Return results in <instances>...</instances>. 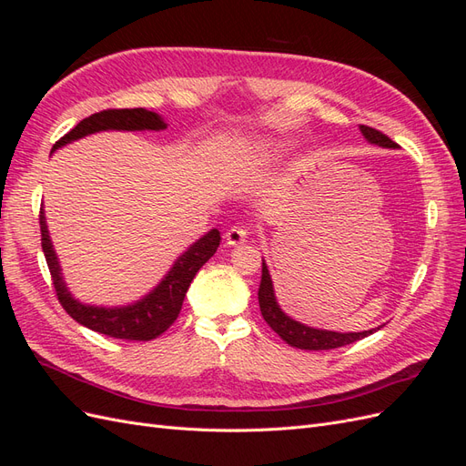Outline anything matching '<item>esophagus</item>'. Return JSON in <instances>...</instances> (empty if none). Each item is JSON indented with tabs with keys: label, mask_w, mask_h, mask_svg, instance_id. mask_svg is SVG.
<instances>
[{
	"label": "esophagus",
	"mask_w": 466,
	"mask_h": 466,
	"mask_svg": "<svg viewBox=\"0 0 466 466\" xmlns=\"http://www.w3.org/2000/svg\"><path fill=\"white\" fill-rule=\"evenodd\" d=\"M248 237V231L245 228H241V225H233V228L225 233V243L228 245H241L247 241Z\"/></svg>",
	"instance_id": "1"
}]
</instances>
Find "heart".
Returning <instances> with one entry per match:
<instances>
[{"mask_svg": "<svg viewBox=\"0 0 466 466\" xmlns=\"http://www.w3.org/2000/svg\"><path fill=\"white\" fill-rule=\"evenodd\" d=\"M278 153V147L272 144H248L237 147L233 153V159L237 165H250V163H258L264 161L272 155Z\"/></svg>", "mask_w": 466, "mask_h": 466, "instance_id": "obj_1", "label": "heart"}]
</instances>
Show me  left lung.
<instances>
[{
	"label": "left lung",
	"instance_id": "1",
	"mask_svg": "<svg viewBox=\"0 0 466 466\" xmlns=\"http://www.w3.org/2000/svg\"><path fill=\"white\" fill-rule=\"evenodd\" d=\"M361 134L370 139L371 144L383 146V147H397V142H392L389 136L383 132H379L371 126H360ZM258 305H260V313L264 320L270 327L281 340H286L289 346L301 348V350H332V348H342L351 342H358L361 338L373 334V330H365V332H332V330H319L305 327V324L289 319L284 315V311L278 307L276 298H274V288H272V279L270 274H268V266L262 260V279H260V288H258Z\"/></svg>",
	"mask_w": 466,
	"mask_h": 466
}]
</instances>
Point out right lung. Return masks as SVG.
<instances>
[{"instance_id":"1","label":"right lung","mask_w":466,"mask_h":466,"mask_svg":"<svg viewBox=\"0 0 466 466\" xmlns=\"http://www.w3.org/2000/svg\"><path fill=\"white\" fill-rule=\"evenodd\" d=\"M165 126L167 124L155 115V112L146 108H106L83 118L74 130H69L54 144L52 151L74 142V139L101 130H163ZM38 219L42 252H45L56 295H58V301L66 309V313L79 324H83V327L110 338H120V340L147 342L161 336L168 327H171L180 315L182 301H185V295L192 284L194 276L198 274L200 268L216 255V250L221 243L219 231L211 229L175 262L171 272L165 276V279L147 295V298L130 307L103 309L81 305L69 295L60 276V264L54 255L45 221V211L42 209Z\"/></svg>"}]
</instances>
